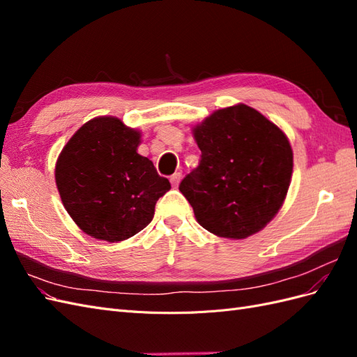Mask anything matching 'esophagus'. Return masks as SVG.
Segmentation results:
<instances>
[{"mask_svg":"<svg viewBox=\"0 0 357 357\" xmlns=\"http://www.w3.org/2000/svg\"><path fill=\"white\" fill-rule=\"evenodd\" d=\"M180 180H181V174H180V172H174V174H172V176L169 177L171 185L174 186V188H177V185L180 183Z\"/></svg>","mask_w":357,"mask_h":357,"instance_id":"esophagus-1","label":"esophagus"}]
</instances>
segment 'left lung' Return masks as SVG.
I'll return each mask as SVG.
<instances>
[{
    "label": "left lung",
    "mask_w": 357,
    "mask_h": 357,
    "mask_svg": "<svg viewBox=\"0 0 357 357\" xmlns=\"http://www.w3.org/2000/svg\"><path fill=\"white\" fill-rule=\"evenodd\" d=\"M199 165L180 183L198 223L223 238L243 240L282 208L294 169L287 137L245 104L214 112L193 128Z\"/></svg>",
    "instance_id": "obj_1"
}]
</instances>
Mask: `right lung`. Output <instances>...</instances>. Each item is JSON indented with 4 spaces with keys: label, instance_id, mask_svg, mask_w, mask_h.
I'll return each mask as SVG.
<instances>
[{
    "label": "right lung",
    "instance_id": "obj_1",
    "mask_svg": "<svg viewBox=\"0 0 357 357\" xmlns=\"http://www.w3.org/2000/svg\"><path fill=\"white\" fill-rule=\"evenodd\" d=\"M139 132L121 119L95 117L62 149L55 180L63 207L96 240L123 241L152 222L171 189L153 162L138 155Z\"/></svg>",
    "mask_w": 357,
    "mask_h": 357
}]
</instances>
